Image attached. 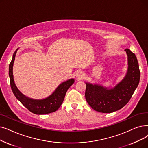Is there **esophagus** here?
Here are the masks:
<instances>
[{"mask_svg":"<svg viewBox=\"0 0 148 148\" xmlns=\"http://www.w3.org/2000/svg\"><path fill=\"white\" fill-rule=\"evenodd\" d=\"M75 76H76V77H77L78 79H82L83 77V76H84V74H83V73L79 71V72L76 73Z\"/></svg>","mask_w":148,"mask_h":148,"instance_id":"1","label":"esophagus"}]
</instances>
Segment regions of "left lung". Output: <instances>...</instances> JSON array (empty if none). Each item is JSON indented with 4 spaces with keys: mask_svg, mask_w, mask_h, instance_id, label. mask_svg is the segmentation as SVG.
Instances as JSON below:
<instances>
[{
    "mask_svg": "<svg viewBox=\"0 0 148 148\" xmlns=\"http://www.w3.org/2000/svg\"><path fill=\"white\" fill-rule=\"evenodd\" d=\"M125 51L127 56V72L116 85L109 89L97 83H86V100L96 111L111 113L120 110L130 101L138 85L140 72L137 57L130 49Z\"/></svg>",
    "mask_w": 148,
    "mask_h": 148,
    "instance_id": "left-lung-1",
    "label": "left lung"
}]
</instances>
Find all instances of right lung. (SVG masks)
Masks as SVG:
<instances>
[{"mask_svg": "<svg viewBox=\"0 0 148 148\" xmlns=\"http://www.w3.org/2000/svg\"><path fill=\"white\" fill-rule=\"evenodd\" d=\"M17 50L14 53L12 60L9 65L10 85L15 97L29 111L35 114L43 115L56 111L62 104L66 92L69 87L74 83V79H71L60 83L55 91L45 99H34L27 97L19 91L16 86L12 73V68Z\"/></svg>", "mask_w": 148, "mask_h": 148, "instance_id": "right-lung-1", "label": "right lung"}]
</instances>
